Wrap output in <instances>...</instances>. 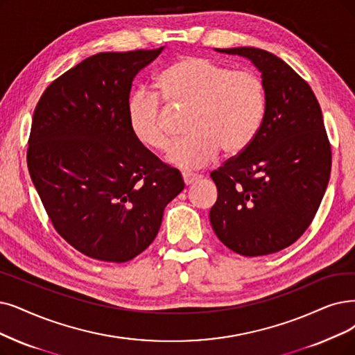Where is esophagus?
Returning <instances> with one entry per match:
<instances>
[{
	"label": "esophagus",
	"instance_id": "esophagus-1",
	"mask_svg": "<svg viewBox=\"0 0 355 355\" xmlns=\"http://www.w3.org/2000/svg\"><path fill=\"white\" fill-rule=\"evenodd\" d=\"M182 178H183V182H185V185H187V187L192 185L193 182H196V180H200V179H201V176H200V175H193V173H183V175H182Z\"/></svg>",
	"mask_w": 355,
	"mask_h": 355
}]
</instances>
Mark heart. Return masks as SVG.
<instances>
[{
	"label": "heart",
	"mask_w": 355,
	"mask_h": 355,
	"mask_svg": "<svg viewBox=\"0 0 355 355\" xmlns=\"http://www.w3.org/2000/svg\"><path fill=\"white\" fill-rule=\"evenodd\" d=\"M164 97L172 105L192 107L188 138L176 141L166 162L192 172L227 154L245 150L257 137L266 107L262 78L253 71L232 67L202 56H187L170 65L160 77ZM128 121L141 143L163 150L168 135L163 121L162 96L146 87L135 90L128 103Z\"/></svg>",
	"instance_id": "obj_1"
}]
</instances>
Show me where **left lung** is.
<instances>
[{"label":"left lung","mask_w":355,"mask_h":355,"mask_svg":"<svg viewBox=\"0 0 355 355\" xmlns=\"http://www.w3.org/2000/svg\"><path fill=\"white\" fill-rule=\"evenodd\" d=\"M249 60L265 84L261 128L237 157L211 173L218 189L212 230L243 257L288 248L313 220L331 175V146L315 93L277 55L258 48L216 49Z\"/></svg>","instance_id":"obj_1"}]
</instances>
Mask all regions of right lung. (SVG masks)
Wrapping results in <instances>:
<instances>
[{"mask_svg":"<svg viewBox=\"0 0 355 355\" xmlns=\"http://www.w3.org/2000/svg\"><path fill=\"white\" fill-rule=\"evenodd\" d=\"M163 49L93 55L56 78L35 109L31 178L56 232L89 258L134 259L185 188L128 121L132 80Z\"/></svg>","mask_w":355,"mask_h":355,"instance_id":"1","label":"right lung"}]
</instances>
